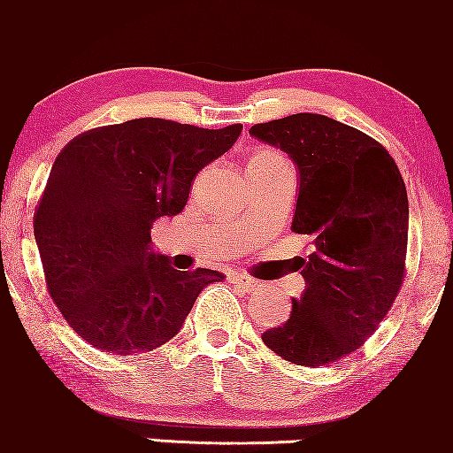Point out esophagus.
<instances>
[{"mask_svg":"<svg viewBox=\"0 0 453 453\" xmlns=\"http://www.w3.org/2000/svg\"><path fill=\"white\" fill-rule=\"evenodd\" d=\"M231 280L235 282V284H240L242 288H246L248 293H250V291H257V288L261 287V284H258L257 280H254V278L246 276V273H231Z\"/></svg>","mask_w":453,"mask_h":453,"instance_id":"34e87169","label":"esophagus"}]
</instances>
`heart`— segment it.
<instances>
[{
	"mask_svg": "<svg viewBox=\"0 0 453 453\" xmlns=\"http://www.w3.org/2000/svg\"><path fill=\"white\" fill-rule=\"evenodd\" d=\"M282 162H287V160H284L280 154H276V151L263 150V151H257V154H254L252 158L248 160V169H252V166H272V165H282Z\"/></svg>",
	"mask_w": 453,
	"mask_h": 453,
	"instance_id": "1",
	"label": "heart"
}]
</instances>
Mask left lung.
<instances>
[{
	"label": "left lung",
	"mask_w": 453,
	"mask_h": 453,
	"mask_svg": "<svg viewBox=\"0 0 453 453\" xmlns=\"http://www.w3.org/2000/svg\"><path fill=\"white\" fill-rule=\"evenodd\" d=\"M250 134L297 165L291 231L312 240V254L295 263L306 288L263 342L297 365L334 364L372 336L403 287L404 180L379 141L332 117L288 115L252 126Z\"/></svg>",
	"instance_id": "left-lung-1"
}]
</instances>
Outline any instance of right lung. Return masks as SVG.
Segmentation results:
<instances>
[{"mask_svg":"<svg viewBox=\"0 0 453 453\" xmlns=\"http://www.w3.org/2000/svg\"><path fill=\"white\" fill-rule=\"evenodd\" d=\"M240 132L141 117L83 132L59 151L34 235L55 306L91 347L124 357L158 349L203 288L225 278L173 269L151 248V226L184 210L196 173Z\"/></svg>","mask_w":453,"mask_h":453,"instance_id":"obj_1","label":"right lung"}]
</instances>
